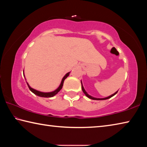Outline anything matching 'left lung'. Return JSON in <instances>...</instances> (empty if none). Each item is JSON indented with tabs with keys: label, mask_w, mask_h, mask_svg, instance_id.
I'll list each match as a JSON object with an SVG mask.
<instances>
[{
	"label": "left lung",
	"mask_w": 147,
	"mask_h": 147,
	"mask_svg": "<svg viewBox=\"0 0 147 147\" xmlns=\"http://www.w3.org/2000/svg\"><path fill=\"white\" fill-rule=\"evenodd\" d=\"M81 84H82V91H83V92H84V93L86 94V96H88V97L89 98H91V99H92V100H106V99H108V98H109L112 97L113 96L115 95V94H117V92H118V91H117V92H115V93H114V94H111V95L109 96H108V97H106V98H94V97H93V96H90V95H89V94H88V93H87V92L86 91L85 89H84V87H83V86H82V82H81Z\"/></svg>",
	"instance_id": "obj_1"
}]
</instances>
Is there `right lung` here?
I'll use <instances>...</instances> for the list:
<instances>
[{
  "instance_id": "obj_1",
  "label": "right lung",
  "mask_w": 147,
  "mask_h": 147,
  "mask_svg": "<svg viewBox=\"0 0 147 147\" xmlns=\"http://www.w3.org/2000/svg\"><path fill=\"white\" fill-rule=\"evenodd\" d=\"M24 72V71H23ZM69 73H70V72L69 73H67L64 76V77L61 80V82L60 84V85L58 87V89H56L55 91H52V92H49V93H43V92H41V91H37L36 89H34L33 88H32L31 87H30V86L28 85V84L27 83V85L28 86V88L30 89V90L32 93H34L35 94H36V95H38L39 96H41V97H46V98H48V97H53L54 95H56V94L58 93V92L61 90L62 87H63V82H64V80L65 79L67 78V77L69 75Z\"/></svg>"
}]
</instances>
